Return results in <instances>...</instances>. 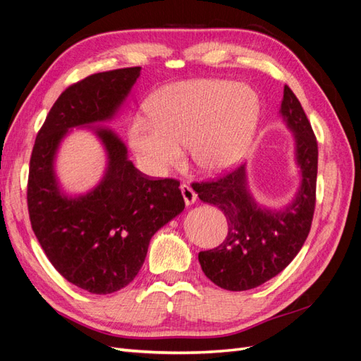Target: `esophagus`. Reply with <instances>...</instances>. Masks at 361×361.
<instances>
[{"label": "esophagus", "instance_id": "1", "mask_svg": "<svg viewBox=\"0 0 361 361\" xmlns=\"http://www.w3.org/2000/svg\"><path fill=\"white\" fill-rule=\"evenodd\" d=\"M180 191H182L185 203H187L188 206H190V204H194L195 200H197V194L194 192V190L190 187V185L182 183V185H180Z\"/></svg>", "mask_w": 361, "mask_h": 361}]
</instances>
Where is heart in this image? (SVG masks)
<instances>
[{
	"label": "heart",
	"instance_id": "b5f03b06",
	"mask_svg": "<svg viewBox=\"0 0 361 361\" xmlns=\"http://www.w3.org/2000/svg\"><path fill=\"white\" fill-rule=\"evenodd\" d=\"M259 117V97L227 80H191L164 87L149 102V117L129 125V145L141 166L164 174L190 149L195 166L221 171L244 155Z\"/></svg>",
	"mask_w": 361,
	"mask_h": 361
}]
</instances>
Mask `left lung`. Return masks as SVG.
Returning a JSON list of instances; mask_svg holds the SVG:
<instances>
[{"mask_svg":"<svg viewBox=\"0 0 361 361\" xmlns=\"http://www.w3.org/2000/svg\"><path fill=\"white\" fill-rule=\"evenodd\" d=\"M280 114L295 138V159L301 185L295 199L280 211L260 206L247 183L245 164L211 182L194 185L199 199L224 212L227 236L216 248L200 251L199 262L216 286L248 290L264 285L285 269L309 236L318 176V143L300 101L285 85Z\"/></svg>","mask_w":361,"mask_h":361,"instance_id":"8db88e82","label":"left lung"}]
</instances>
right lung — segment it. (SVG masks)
I'll use <instances>...</instances> for the list:
<instances>
[{
  "label": "right lung",
  "instance_id": "1",
  "mask_svg": "<svg viewBox=\"0 0 361 361\" xmlns=\"http://www.w3.org/2000/svg\"><path fill=\"white\" fill-rule=\"evenodd\" d=\"M140 72H101L68 87L40 128L30 159L32 232L64 279L97 295L128 286L145 264L152 236L185 207L179 182L152 179L137 170L123 141L104 126H89L106 152L102 180L76 197L59 185L54 159L61 140L72 128L111 120Z\"/></svg>",
  "mask_w": 361,
  "mask_h": 361
}]
</instances>
